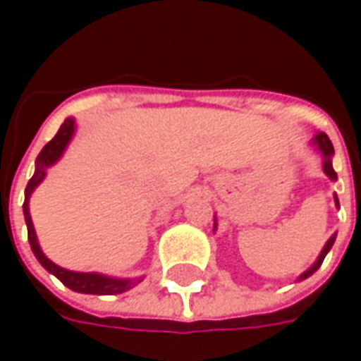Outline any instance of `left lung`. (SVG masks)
Segmentation results:
<instances>
[{"instance_id": "8db88e82", "label": "left lung", "mask_w": 361, "mask_h": 361, "mask_svg": "<svg viewBox=\"0 0 361 361\" xmlns=\"http://www.w3.org/2000/svg\"><path fill=\"white\" fill-rule=\"evenodd\" d=\"M314 143H317V147L320 149V151H322V155H324V173H326V175L330 176L332 180H336V173H334V169H332V159H330V157L334 155L332 141L328 139L326 133H322V131H320V133H317V135H314ZM336 202H338V198H336ZM334 240H336V235H332V238L328 240L326 245H324V250H322V253H320V257L317 259V263H314V265H312L309 271H305V273L300 275V279H307V277H310V275H312V273H314V271H317L318 267L322 265V261H324V257H326V253L330 252V247H332Z\"/></svg>"}]
</instances>
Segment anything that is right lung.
Returning <instances> with one entry per match:
<instances>
[{"instance_id": "obj_1", "label": "right lung", "mask_w": 361, "mask_h": 361, "mask_svg": "<svg viewBox=\"0 0 361 361\" xmlns=\"http://www.w3.org/2000/svg\"><path fill=\"white\" fill-rule=\"evenodd\" d=\"M72 131H74V119H64L61 129L56 131V135L47 143L43 151L37 157V169H35L33 178L29 180V185L25 188V202H23V214L25 222H27V235H29V243L33 250L35 257L41 261L44 269L51 271L54 277L61 279L62 285H66L68 289L76 290V293H86V295H119L123 290L135 287L137 279H114V277H104L98 273H76V271H66L54 265L51 259L44 257L41 252L39 243H37V235H35L33 222H31V214H29V196L35 190V186L39 185L44 178V169L56 163V159L62 155V151L66 147V143L71 141Z\"/></svg>"}]
</instances>
